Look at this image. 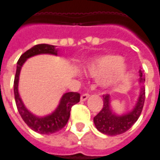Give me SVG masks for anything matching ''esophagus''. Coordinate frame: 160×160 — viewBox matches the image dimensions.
I'll return each instance as SVG.
<instances>
[{
    "label": "esophagus",
    "mask_w": 160,
    "mask_h": 160,
    "mask_svg": "<svg viewBox=\"0 0 160 160\" xmlns=\"http://www.w3.org/2000/svg\"><path fill=\"white\" fill-rule=\"evenodd\" d=\"M88 97H89L88 94H81V96H80V100H81L82 102H85L86 100H88Z\"/></svg>",
    "instance_id": "34e87169"
}]
</instances>
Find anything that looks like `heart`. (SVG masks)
I'll return each mask as SVG.
<instances>
[{
	"label": "heart",
	"instance_id": "b5f03b06",
	"mask_svg": "<svg viewBox=\"0 0 160 160\" xmlns=\"http://www.w3.org/2000/svg\"><path fill=\"white\" fill-rule=\"evenodd\" d=\"M126 66L117 56H101L94 58L87 62L83 71L90 76L102 75L99 79V85L107 88L117 83L125 72Z\"/></svg>",
	"mask_w": 160,
	"mask_h": 160
}]
</instances>
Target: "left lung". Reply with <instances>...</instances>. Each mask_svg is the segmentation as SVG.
Segmentation results:
<instances>
[{"label": "left lung", "mask_w": 160, "mask_h": 160, "mask_svg": "<svg viewBox=\"0 0 160 160\" xmlns=\"http://www.w3.org/2000/svg\"><path fill=\"white\" fill-rule=\"evenodd\" d=\"M144 82L145 78L140 70L138 79L140 87L139 95L132 109L121 115L113 110L111 106V96L109 94L103 96V108L99 112L98 115L94 117V125L100 132L108 136L122 134L130 129L131 126L138 121L144 107L145 99Z\"/></svg>", "instance_id": "left-lung-1"}]
</instances>
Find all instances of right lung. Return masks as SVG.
Instances as JSON below:
<instances>
[{
	"mask_svg": "<svg viewBox=\"0 0 160 160\" xmlns=\"http://www.w3.org/2000/svg\"><path fill=\"white\" fill-rule=\"evenodd\" d=\"M41 54L58 56V49L55 45L41 43L31 47L21 56L16 65V76L14 80V94H15V100H16L18 112L22 120L25 122L26 124L31 130L38 133L49 135L57 132L66 126L70 117L71 108L74 104L80 102V95L79 93H74V92L65 93L59 100L57 108L52 113L43 117L36 116L26 108L21 98L19 89H18L21 70L23 64L28 58Z\"/></svg>",
	"mask_w": 160,
	"mask_h": 160,
	"instance_id": "obj_1",
	"label": "right lung"
}]
</instances>
